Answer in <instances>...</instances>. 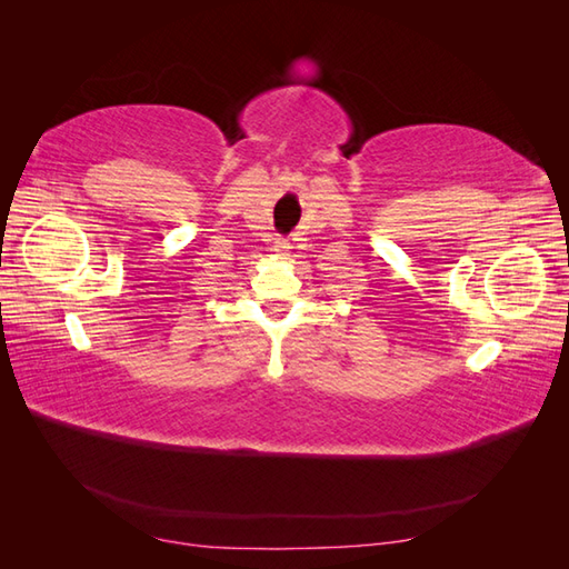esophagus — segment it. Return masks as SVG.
<instances>
[{"instance_id":"34e87169","label":"esophagus","mask_w":569,"mask_h":569,"mask_svg":"<svg viewBox=\"0 0 569 569\" xmlns=\"http://www.w3.org/2000/svg\"><path fill=\"white\" fill-rule=\"evenodd\" d=\"M274 251H278V253H287V251H289V242H287V239H278V242H274Z\"/></svg>"}]
</instances>
